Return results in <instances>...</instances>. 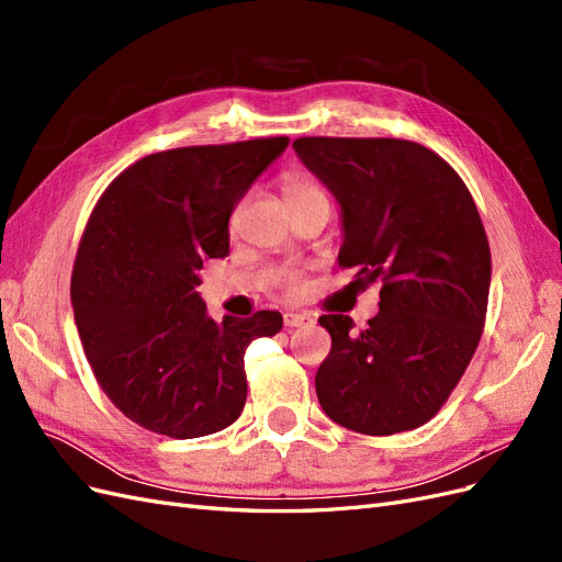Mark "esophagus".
<instances>
[{"label":"esophagus","mask_w":562,"mask_h":562,"mask_svg":"<svg viewBox=\"0 0 562 562\" xmlns=\"http://www.w3.org/2000/svg\"><path fill=\"white\" fill-rule=\"evenodd\" d=\"M283 323H285V328H302V326H310V323H314V318L307 314H283Z\"/></svg>","instance_id":"1"}]
</instances>
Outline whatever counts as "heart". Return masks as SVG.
<instances>
[{
  "label": "heart",
  "mask_w": 562,
  "mask_h": 562,
  "mask_svg": "<svg viewBox=\"0 0 562 562\" xmlns=\"http://www.w3.org/2000/svg\"><path fill=\"white\" fill-rule=\"evenodd\" d=\"M281 192H283L285 206H293V203L316 199V196H326V190H323L321 182L304 171H288L281 178ZM288 288H291V291H297L300 281L291 279L288 281Z\"/></svg>",
  "instance_id": "heart-1"
}]
</instances>
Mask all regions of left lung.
I'll use <instances>...</instances> for the list:
<instances>
[{
    "label": "left lung",
    "instance_id": "8db88e82",
    "mask_svg": "<svg viewBox=\"0 0 562 562\" xmlns=\"http://www.w3.org/2000/svg\"><path fill=\"white\" fill-rule=\"evenodd\" d=\"M297 157L342 206L339 267L380 281L366 330L323 314L333 337L316 396L339 427L391 436L427 424L462 380L481 342L490 244L454 168L398 138H297Z\"/></svg>",
    "mask_w": 562,
    "mask_h": 562
}]
</instances>
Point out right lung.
Listing matches in <instances>:
<instances>
[{"label":"right lung","mask_w":562,"mask_h":562,"mask_svg":"<svg viewBox=\"0 0 562 562\" xmlns=\"http://www.w3.org/2000/svg\"><path fill=\"white\" fill-rule=\"evenodd\" d=\"M285 135L157 151L98 199L72 269V310L98 384L131 422L171 438L223 431L246 405L244 353L279 312L209 318L203 260L229 252V215Z\"/></svg>","instance_id":"right-lung-1"}]
</instances>
